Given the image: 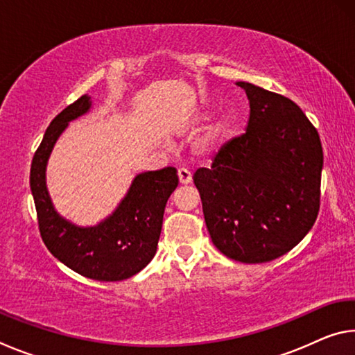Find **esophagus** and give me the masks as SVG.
<instances>
[{
  "instance_id": "1",
  "label": "esophagus",
  "mask_w": 355,
  "mask_h": 355,
  "mask_svg": "<svg viewBox=\"0 0 355 355\" xmlns=\"http://www.w3.org/2000/svg\"><path fill=\"white\" fill-rule=\"evenodd\" d=\"M178 180L182 184H189L192 182V175L188 169H178Z\"/></svg>"
}]
</instances>
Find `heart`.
<instances>
[{
    "mask_svg": "<svg viewBox=\"0 0 355 355\" xmlns=\"http://www.w3.org/2000/svg\"><path fill=\"white\" fill-rule=\"evenodd\" d=\"M208 111H196L186 123V130H196L205 122H208ZM233 117L230 114H222L194 142V150L200 155H211L225 146L233 135Z\"/></svg>",
    "mask_w": 355,
    "mask_h": 355,
    "instance_id": "obj_1",
    "label": "heart"
}]
</instances>
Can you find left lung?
Instances as JSON below:
<instances>
[{"label":"left lung","instance_id":"1","mask_svg":"<svg viewBox=\"0 0 355 355\" xmlns=\"http://www.w3.org/2000/svg\"><path fill=\"white\" fill-rule=\"evenodd\" d=\"M249 100L245 133L194 173L213 244L241 263L275 260L302 241L320 211L322 147L302 110L238 81Z\"/></svg>","mask_w":355,"mask_h":355}]
</instances>
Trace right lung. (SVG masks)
Listing matches in <instances>:
<instances>
[{"label":"right lung","mask_w":355,"mask_h":355,"mask_svg":"<svg viewBox=\"0 0 355 355\" xmlns=\"http://www.w3.org/2000/svg\"><path fill=\"white\" fill-rule=\"evenodd\" d=\"M92 107V98L83 95L53 119L33 158L29 184L48 250L84 277L119 282L142 271L155 257L166 203L178 177L173 167L137 173L116 209L95 225H76L59 214L46 188L48 159L69 123Z\"/></svg>","instance_id":"1"}]
</instances>
